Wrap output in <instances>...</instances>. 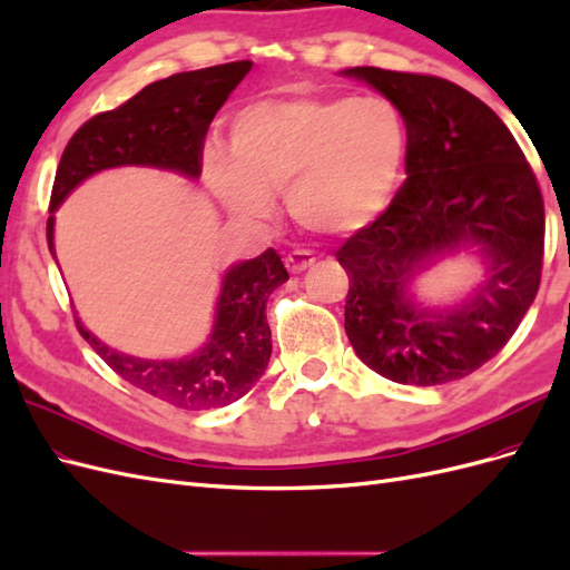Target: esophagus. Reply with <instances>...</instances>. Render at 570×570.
I'll return each instance as SVG.
<instances>
[{
  "label": "esophagus",
  "instance_id": "obj_1",
  "mask_svg": "<svg viewBox=\"0 0 570 570\" xmlns=\"http://www.w3.org/2000/svg\"><path fill=\"white\" fill-rule=\"evenodd\" d=\"M316 264V256L308 249H295L285 256V266L289 273H302Z\"/></svg>",
  "mask_w": 570,
  "mask_h": 570
}]
</instances>
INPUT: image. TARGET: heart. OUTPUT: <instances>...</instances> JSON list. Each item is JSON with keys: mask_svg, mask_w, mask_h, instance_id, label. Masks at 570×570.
I'll list each match as a JSON object with an SVG mask.
<instances>
[{"mask_svg": "<svg viewBox=\"0 0 570 570\" xmlns=\"http://www.w3.org/2000/svg\"><path fill=\"white\" fill-rule=\"evenodd\" d=\"M230 151L209 147L212 195L239 218L264 220L285 193L304 228L342 235L381 214L406 159L402 114L381 97H266L230 118Z\"/></svg>", "mask_w": 570, "mask_h": 570, "instance_id": "heart-1", "label": "heart"}]
</instances>
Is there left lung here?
<instances>
[{"label":"left lung","mask_w":570,"mask_h":570,"mask_svg":"<svg viewBox=\"0 0 570 570\" xmlns=\"http://www.w3.org/2000/svg\"><path fill=\"white\" fill-rule=\"evenodd\" d=\"M342 76L387 97L406 126V180L335 254L350 275L344 331L356 356L394 383L459 381L502 352L538 295V178L502 118L459 85L373 66ZM461 246L479 247L487 281L461 305L421 307L410 281Z\"/></svg>","instance_id":"left-lung-1"}]
</instances>
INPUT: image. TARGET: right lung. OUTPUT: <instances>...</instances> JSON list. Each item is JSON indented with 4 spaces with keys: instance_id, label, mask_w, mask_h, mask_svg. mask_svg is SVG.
I'll list each match as a JSON object with an SVG mask.
<instances>
[{
    "instance_id": "add662e5",
    "label": "right lung",
    "mask_w": 570,
    "mask_h": 570,
    "mask_svg": "<svg viewBox=\"0 0 570 570\" xmlns=\"http://www.w3.org/2000/svg\"><path fill=\"white\" fill-rule=\"evenodd\" d=\"M252 71V61H233L176 73L147 85L126 105L97 114L66 145L51 187L49 212L99 170L151 166L187 178L202 174V149L216 111ZM55 256V216L47 220ZM289 278L281 256H262L230 266L223 275L214 331L204 347L183 358H140L107 347L76 318L80 335L107 364L142 392L187 411L228 406L264 375L271 358L266 302Z\"/></svg>"
}]
</instances>
